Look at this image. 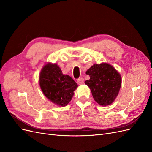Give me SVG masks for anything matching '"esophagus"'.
<instances>
[{
    "label": "esophagus",
    "mask_w": 152,
    "mask_h": 152,
    "mask_svg": "<svg viewBox=\"0 0 152 152\" xmlns=\"http://www.w3.org/2000/svg\"><path fill=\"white\" fill-rule=\"evenodd\" d=\"M77 83L78 84H79V85H81V84H82V83H83V82H84V79H83V78H78L77 79Z\"/></svg>",
    "instance_id": "34e87169"
}]
</instances>
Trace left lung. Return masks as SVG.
Masks as SVG:
<instances>
[{
    "mask_svg": "<svg viewBox=\"0 0 152 152\" xmlns=\"http://www.w3.org/2000/svg\"><path fill=\"white\" fill-rule=\"evenodd\" d=\"M90 79L85 81L96 102L101 106L111 104L118 96L121 86V77L107 63L94 64L86 72Z\"/></svg>",
    "mask_w": 152,
    "mask_h": 152,
    "instance_id": "1",
    "label": "left lung"
}]
</instances>
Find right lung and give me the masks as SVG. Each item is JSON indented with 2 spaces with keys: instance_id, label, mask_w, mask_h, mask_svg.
<instances>
[{
  "instance_id": "1",
  "label": "right lung",
  "mask_w": 152,
  "mask_h": 152,
  "mask_svg": "<svg viewBox=\"0 0 152 152\" xmlns=\"http://www.w3.org/2000/svg\"><path fill=\"white\" fill-rule=\"evenodd\" d=\"M39 83L44 95L59 106H66L72 100L77 83L68 75H64L56 64L48 63L41 69Z\"/></svg>"
}]
</instances>
